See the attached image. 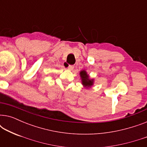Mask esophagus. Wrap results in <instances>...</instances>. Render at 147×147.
<instances>
[{
	"mask_svg": "<svg viewBox=\"0 0 147 147\" xmlns=\"http://www.w3.org/2000/svg\"><path fill=\"white\" fill-rule=\"evenodd\" d=\"M67 68H68V69H69V70H73L74 68V65H69L67 67Z\"/></svg>",
	"mask_w": 147,
	"mask_h": 147,
	"instance_id": "obj_1",
	"label": "esophagus"
}]
</instances>
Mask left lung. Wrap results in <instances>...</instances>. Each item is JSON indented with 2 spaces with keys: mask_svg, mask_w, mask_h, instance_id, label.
Instances as JSON below:
<instances>
[{
  "mask_svg": "<svg viewBox=\"0 0 147 147\" xmlns=\"http://www.w3.org/2000/svg\"><path fill=\"white\" fill-rule=\"evenodd\" d=\"M80 77H81L82 81V84L85 86L86 88L91 87V86L93 85L94 84V80H90L89 78V76L87 74V72H86L85 70H83V71H81L80 73Z\"/></svg>",
  "mask_w": 147,
  "mask_h": 147,
  "instance_id": "8db88e82",
  "label": "left lung"
}]
</instances>
